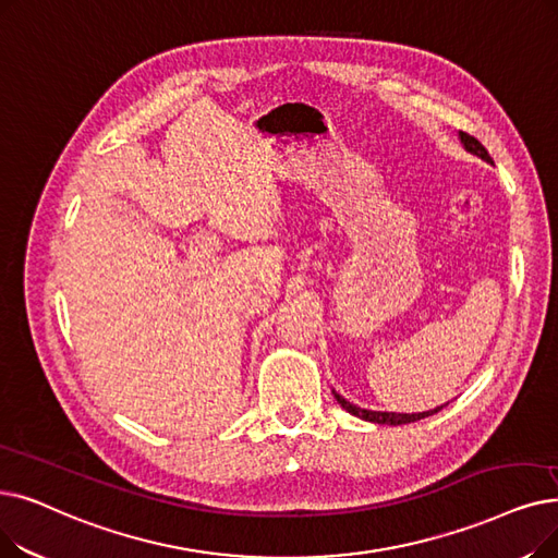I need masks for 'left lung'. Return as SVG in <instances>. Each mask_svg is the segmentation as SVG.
I'll use <instances>...</instances> for the list:
<instances>
[{"mask_svg":"<svg viewBox=\"0 0 558 558\" xmlns=\"http://www.w3.org/2000/svg\"><path fill=\"white\" fill-rule=\"evenodd\" d=\"M460 141H463V145L465 148L470 150V153H474L476 157H481V159H486V161H493L490 159V155H488V150L483 148L481 145V141L478 138H474L472 134H468V132H460ZM335 399H337V403L342 405L347 413H351V415H355V417H360V420H365V422H374V424H410V422H417V420H424V417H428V415H435V413H440L442 410V405L440 408H435V410H428V413H417V415H401V413H374V410H365V408H357V405H353V403H349L347 399H342L339 397L337 392H335Z\"/></svg>","mask_w":558,"mask_h":558,"instance_id":"1","label":"left lung"}]
</instances>
